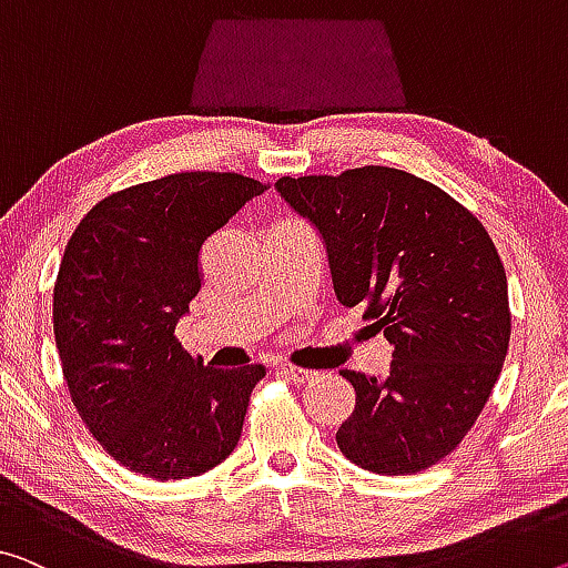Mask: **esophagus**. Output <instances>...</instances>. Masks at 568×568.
I'll use <instances>...</instances> for the list:
<instances>
[{"label": "esophagus", "instance_id": "1", "mask_svg": "<svg viewBox=\"0 0 568 568\" xmlns=\"http://www.w3.org/2000/svg\"><path fill=\"white\" fill-rule=\"evenodd\" d=\"M278 373L286 375V378L294 381L296 386H304V383H312L314 378H317V373L310 371V368H296V365H282L278 368Z\"/></svg>", "mask_w": 568, "mask_h": 568}]
</instances>
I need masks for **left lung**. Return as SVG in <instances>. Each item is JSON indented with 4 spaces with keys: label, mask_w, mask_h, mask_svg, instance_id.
Listing matches in <instances>:
<instances>
[{
    "label": "left lung",
    "mask_w": 568,
    "mask_h": 568,
    "mask_svg": "<svg viewBox=\"0 0 568 568\" xmlns=\"http://www.w3.org/2000/svg\"><path fill=\"white\" fill-rule=\"evenodd\" d=\"M276 190L325 241L339 304H361L394 345L383 378L339 371L355 388L339 452L375 475L429 469L473 429L508 355L493 239L442 187L381 164L282 178Z\"/></svg>",
    "instance_id": "8db88e82"
}]
</instances>
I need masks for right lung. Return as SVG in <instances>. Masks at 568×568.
Wrapping results in <instances>:
<instances>
[{
	"mask_svg": "<svg viewBox=\"0 0 568 568\" xmlns=\"http://www.w3.org/2000/svg\"><path fill=\"white\" fill-rule=\"evenodd\" d=\"M268 190L239 172H178L119 190L78 223L52 290V329L73 406L132 473L185 479L241 439L264 365L205 368L174 337L200 292V251Z\"/></svg>",
	"mask_w": 568,
	"mask_h": 568,
	"instance_id": "obj_1",
	"label": "right lung"
}]
</instances>
